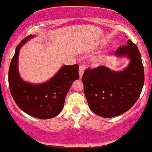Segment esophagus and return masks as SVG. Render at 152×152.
<instances>
[{"mask_svg":"<svg viewBox=\"0 0 152 152\" xmlns=\"http://www.w3.org/2000/svg\"><path fill=\"white\" fill-rule=\"evenodd\" d=\"M84 72V67L83 66H80L79 67V75H80V78L82 77L83 75Z\"/></svg>","mask_w":152,"mask_h":152,"instance_id":"34e87169","label":"esophagus"}]
</instances>
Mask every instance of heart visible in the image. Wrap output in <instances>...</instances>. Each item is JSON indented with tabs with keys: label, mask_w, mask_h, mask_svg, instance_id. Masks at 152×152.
I'll return each mask as SVG.
<instances>
[{
	"label": "heart",
	"mask_w": 152,
	"mask_h": 152,
	"mask_svg": "<svg viewBox=\"0 0 152 152\" xmlns=\"http://www.w3.org/2000/svg\"><path fill=\"white\" fill-rule=\"evenodd\" d=\"M99 63H100V62H97V64H99Z\"/></svg>",
	"instance_id": "heart-1"
}]
</instances>
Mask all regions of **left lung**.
<instances>
[{
    "instance_id": "1",
    "label": "left lung",
    "mask_w": 152,
    "mask_h": 152,
    "mask_svg": "<svg viewBox=\"0 0 152 152\" xmlns=\"http://www.w3.org/2000/svg\"><path fill=\"white\" fill-rule=\"evenodd\" d=\"M117 56H127L129 66L115 72L104 66L88 68L82 77L89 108L103 118H113L127 112L139 98L144 84V68L140 52L131 40L115 51Z\"/></svg>"
}]
</instances>
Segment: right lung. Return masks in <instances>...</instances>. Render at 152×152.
<instances>
[{"instance_id":"right-lung-1","label":"right lung","mask_w":152,"mask_h":152,"mask_svg":"<svg viewBox=\"0 0 152 152\" xmlns=\"http://www.w3.org/2000/svg\"><path fill=\"white\" fill-rule=\"evenodd\" d=\"M33 35L30 34L17 46L9 69V86L17 106L28 115L49 119L62 111L66 96L75 80L79 78L77 64L64 66L51 80L42 84L24 82L18 70V60L20 47Z\"/></svg>"}]
</instances>
